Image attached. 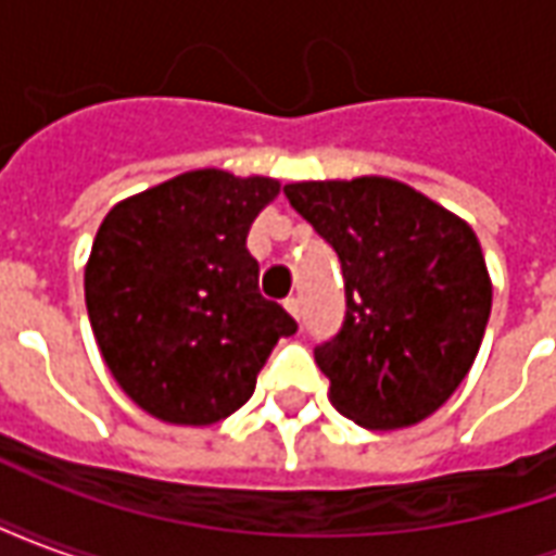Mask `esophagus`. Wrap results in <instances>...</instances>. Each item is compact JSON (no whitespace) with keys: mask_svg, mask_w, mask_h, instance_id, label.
I'll return each instance as SVG.
<instances>
[{"mask_svg":"<svg viewBox=\"0 0 556 556\" xmlns=\"http://www.w3.org/2000/svg\"><path fill=\"white\" fill-rule=\"evenodd\" d=\"M286 309H289V313L294 315L298 321H301V301H298V298H289V301H286Z\"/></svg>","mask_w":556,"mask_h":556,"instance_id":"obj_1","label":"esophagus"}]
</instances>
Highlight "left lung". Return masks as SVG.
Returning a JSON list of instances; mask_svg holds the SVG:
<instances>
[{
  "label": "left lung",
  "instance_id": "left-lung-1",
  "mask_svg": "<svg viewBox=\"0 0 556 556\" xmlns=\"http://www.w3.org/2000/svg\"><path fill=\"white\" fill-rule=\"evenodd\" d=\"M291 207L339 255L345 318L315 345L342 417L405 429L465 381L491 315L473 229L390 178L282 187Z\"/></svg>",
  "mask_w": 556,
  "mask_h": 556
}]
</instances>
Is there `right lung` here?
<instances>
[{
  "instance_id": "right-lung-1",
  "label": "right lung",
  "mask_w": 556,
  "mask_h": 556,
  "mask_svg": "<svg viewBox=\"0 0 556 556\" xmlns=\"http://www.w3.org/2000/svg\"><path fill=\"white\" fill-rule=\"evenodd\" d=\"M274 178L184 172L106 214L86 265V306L110 372L163 422L211 426L253 396L298 321L258 294L247 250Z\"/></svg>"
}]
</instances>
